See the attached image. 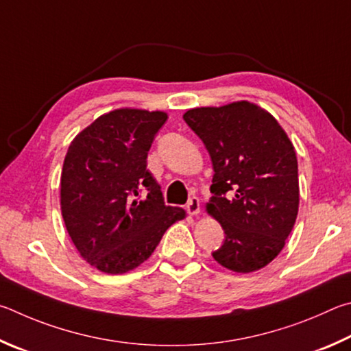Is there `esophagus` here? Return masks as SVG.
I'll return each mask as SVG.
<instances>
[{
	"label": "esophagus",
	"instance_id": "1",
	"mask_svg": "<svg viewBox=\"0 0 351 351\" xmlns=\"http://www.w3.org/2000/svg\"><path fill=\"white\" fill-rule=\"evenodd\" d=\"M186 211L188 214H191V216H197L200 213V200L197 197H191L188 202L186 205Z\"/></svg>",
	"mask_w": 351,
	"mask_h": 351
}]
</instances>
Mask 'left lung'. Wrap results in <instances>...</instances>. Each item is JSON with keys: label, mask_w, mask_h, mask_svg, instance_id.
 Listing matches in <instances>:
<instances>
[{"label": "left lung", "mask_w": 351, "mask_h": 351, "mask_svg": "<svg viewBox=\"0 0 351 351\" xmlns=\"http://www.w3.org/2000/svg\"><path fill=\"white\" fill-rule=\"evenodd\" d=\"M183 120L210 152L206 211L225 231L214 261L234 273L267 267L285 247L299 210L296 151L274 117L250 101L194 108Z\"/></svg>", "instance_id": "obj_1"}]
</instances>
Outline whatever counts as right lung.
Segmentation results:
<instances>
[{
    "mask_svg": "<svg viewBox=\"0 0 351 351\" xmlns=\"http://www.w3.org/2000/svg\"><path fill=\"white\" fill-rule=\"evenodd\" d=\"M168 114L121 108L103 114L69 145L61 171L60 204L80 256L106 274H123L154 253L165 231L186 217L166 206L146 169L154 135ZM148 195L140 201L138 194Z\"/></svg>",
    "mask_w": 351,
    "mask_h": 351,
    "instance_id": "1",
    "label": "right lung"
}]
</instances>
